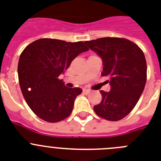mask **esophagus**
Instances as JSON below:
<instances>
[{
    "instance_id": "1",
    "label": "esophagus",
    "mask_w": 161,
    "mask_h": 161,
    "mask_svg": "<svg viewBox=\"0 0 161 161\" xmlns=\"http://www.w3.org/2000/svg\"><path fill=\"white\" fill-rule=\"evenodd\" d=\"M91 92V91L89 89H83V93L84 94H89Z\"/></svg>"
}]
</instances>
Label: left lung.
Here are the masks:
<instances>
[{
    "label": "left lung",
    "instance_id": "8db88e82",
    "mask_svg": "<svg viewBox=\"0 0 161 161\" xmlns=\"http://www.w3.org/2000/svg\"><path fill=\"white\" fill-rule=\"evenodd\" d=\"M103 61V76L108 77L111 89L100 91L102 100L94 106L99 117L119 121L132 111L144 90L147 62L143 52L132 41L124 38L105 37L85 41Z\"/></svg>",
    "mask_w": 161,
    "mask_h": 161
}]
</instances>
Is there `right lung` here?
<instances>
[{"instance_id": "add662e5", "label": "right lung", "mask_w": 161, "mask_h": 161, "mask_svg": "<svg viewBox=\"0 0 161 161\" xmlns=\"http://www.w3.org/2000/svg\"><path fill=\"white\" fill-rule=\"evenodd\" d=\"M89 48L82 41L40 39L25 47L19 57L18 74L26 104L36 116L47 122L62 121L70 115L79 87L69 88L58 77L71 61Z\"/></svg>"}]
</instances>
